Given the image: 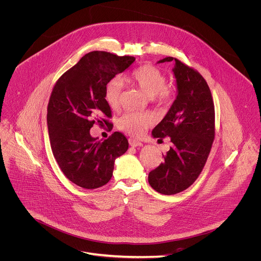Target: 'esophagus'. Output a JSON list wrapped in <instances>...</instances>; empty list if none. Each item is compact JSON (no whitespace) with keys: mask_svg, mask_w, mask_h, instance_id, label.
Returning <instances> with one entry per match:
<instances>
[{"mask_svg":"<svg viewBox=\"0 0 261 261\" xmlns=\"http://www.w3.org/2000/svg\"><path fill=\"white\" fill-rule=\"evenodd\" d=\"M129 144L131 145V146H141L142 145V143L140 142V141H138V140H136V139H134V138H129Z\"/></svg>","mask_w":261,"mask_h":261,"instance_id":"esophagus-1","label":"esophagus"}]
</instances>
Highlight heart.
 Masks as SVG:
<instances>
[{"mask_svg": "<svg viewBox=\"0 0 261 261\" xmlns=\"http://www.w3.org/2000/svg\"><path fill=\"white\" fill-rule=\"evenodd\" d=\"M128 79L135 83L148 97L155 96L163 103L169 102L171 91L166 86L167 78L165 74L159 68L151 65L140 66L130 72ZM121 91L122 83L118 78H113L107 83L105 99L111 109L119 108ZM153 121V117L149 114L128 112L119 119L118 127L133 136H140Z\"/></svg>", "mask_w": 261, "mask_h": 261, "instance_id": "1", "label": "heart"}]
</instances>
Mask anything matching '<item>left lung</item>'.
Listing matches in <instances>:
<instances>
[{
    "mask_svg": "<svg viewBox=\"0 0 261 261\" xmlns=\"http://www.w3.org/2000/svg\"><path fill=\"white\" fill-rule=\"evenodd\" d=\"M172 61H175L177 97L152 130L154 138L170 137L172 145L163 154L165 161L148 175L149 185L165 195L182 192L195 182L215 139V106L205 79L173 57L158 63Z\"/></svg>",
    "mask_w": 261,
    "mask_h": 261,
    "instance_id": "8db88e82",
    "label": "left lung"
}]
</instances>
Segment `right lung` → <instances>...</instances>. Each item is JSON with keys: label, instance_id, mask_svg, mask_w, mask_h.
Masks as SVG:
<instances>
[{"label": "right lung", "instance_id": "obj_1", "mask_svg": "<svg viewBox=\"0 0 261 261\" xmlns=\"http://www.w3.org/2000/svg\"><path fill=\"white\" fill-rule=\"evenodd\" d=\"M134 57L94 50L84 55L56 82L47 106V129L54 156L64 175L84 189L106 185L113 176L115 160L128 149L124 134L114 132L103 142L90 135L94 123L113 125L105 87L129 68Z\"/></svg>", "mask_w": 261, "mask_h": 261}]
</instances>
